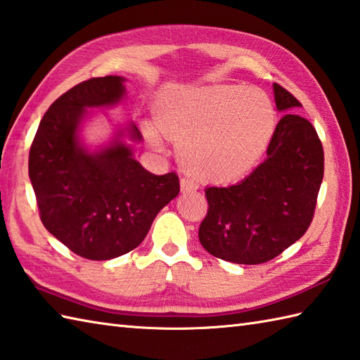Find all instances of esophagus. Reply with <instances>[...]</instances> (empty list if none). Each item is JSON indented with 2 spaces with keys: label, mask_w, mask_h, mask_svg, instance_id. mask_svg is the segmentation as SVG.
I'll return each instance as SVG.
<instances>
[{
  "label": "esophagus",
  "mask_w": 360,
  "mask_h": 360,
  "mask_svg": "<svg viewBox=\"0 0 360 360\" xmlns=\"http://www.w3.org/2000/svg\"><path fill=\"white\" fill-rule=\"evenodd\" d=\"M180 186H181V191L183 193H193V191H195L197 188V183L194 181V180H191V179H188V177H183L181 180H180Z\"/></svg>",
  "instance_id": "1"
}]
</instances>
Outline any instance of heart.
Masks as SVG:
<instances>
[{
    "mask_svg": "<svg viewBox=\"0 0 360 360\" xmlns=\"http://www.w3.org/2000/svg\"><path fill=\"white\" fill-rule=\"evenodd\" d=\"M157 124H144L150 148L165 149V135L177 143L180 163L216 183L250 172L266 152L275 127L269 96L253 86L212 85L166 90L155 102Z\"/></svg>",
    "mask_w": 360,
    "mask_h": 360,
    "instance_id": "obj_1",
    "label": "heart"
}]
</instances>
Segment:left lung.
<instances>
[{
  "label": "left lung",
  "mask_w": 360,
  "mask_h": 360,
  "mask_svg": "<svg viewBox=\"0 0 360 360\" xmlns=\"http://www.w3.org/2000/svg\"><path fill=\"white\" fill-rule=\"evenodd\" d=\"M278 121L267 158L238 185L205 189L208 214L199 229L205 250L234 264L274 259L303 236L312 222L323 180V148L302 104L274 84Z\"/></svg>",
  "instance_id": "left-lung-1"
}]
</instances>
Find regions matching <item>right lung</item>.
Wrapping results in <instances>:
<instances>
[{
  "instance_id": "1",
  "label": "right lung",
  "mask_w": 360,
  "mask_h": 360,
  "mask_svg": "<svg viewBox=\"0 0 360 360\" xmlns=\"http://www.w3.org/2000/svg\"><path fill=\"white\" fill-rule=\"evenodd\" d=\"M126 77H94L62 94L40 121L29 152L31 179L45 229L71 252L91 261L134 250L153 219L179 195L174 172L155 175L135 160L143 136L134 122L115 126L107 143L90 148L82 138L93 110L126 99Z\"/></svg>"
}]
</instances>
